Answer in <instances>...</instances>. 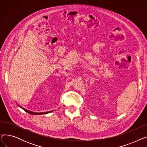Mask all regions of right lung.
I'll use <instances>...</instances> for the list:
<instances>
[{"instance_id":"add662e5","label":"right lung","mask_w":147,"mask_h":147,"mask_svg":"<svg viewBox=\"0 0 147 147\" xmlns=\"http://www.w3.org/2000/svg\"><path fill=\"white\" fill-rule=\"evenodd\" d=\"M24 110L25 111H26L27 113H29V114H45V113H49V112H46V113H32V112H30V111H28V110H25V109H24ZM51 112V111H50Z\"/></svg>"}]
</instances>
